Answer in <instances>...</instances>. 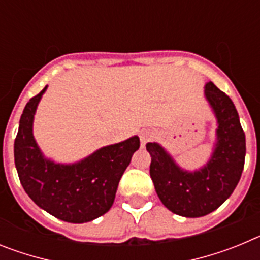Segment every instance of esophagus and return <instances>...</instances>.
<instances>
[{
	"label": "esophagus",
	"instance_id": "obj_1",
	"mask_svg": "<svg viewBox=\"0 0 260 260\" xmlns=\"http://www.w3.org/2000/svg\"><path fill=\"white\" fill-rule=\"evenodd\" d=\"M141 142L142 144H146L147 142H150L151 139H153L155 138V133L152 132V130H143V132H141Z\"/></svg>",
	"mask_w": 260,
	"mask_h": 260
}]
</instances>
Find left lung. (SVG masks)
I'll return each mask as SVG.
<instances>
[{
  "label": "left lung",
  "instance_id": "8db88e82",
  "mask_svg": "<svg viewBox=\"0 0 260 260\" xmlns=\"http://www.w3.org/2000/svg\"><path fill=\"white\" fill-rule=\"evenodd\" d=\"M204 96L217 119L216 143L207 164L198 171H185L162 146L155 142L146 146L158 198L168 210L185 217L217 210L234 191L245 165L246 139L233 102L212 82L204 86Z\"/></svg>",
  "mask_w": 260,
  "mask_h": 260
}]
</instances>
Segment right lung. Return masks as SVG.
Instances as JSON below:
<instances>
[{
    "label": "right lung",
    "mask_w": 260,
    "mask_h": 260,
    "mask_svg": "<svg viewBox=\"0 0 260 260\" xmlns=\"http://www.w3.org/2000/svg\"><path fill=\"white\" fill-rule=\"evenodd\" d=\"M47 87L29 99L14 142V160L24 191L39 207L59 220L82 224L110 210L118 182L139 148L137 135L99 148L73 164L47 158L36 143L32 127L36 108Z\"/></svg>",
    "instance_id": "obj_1"
}]
</instances>
